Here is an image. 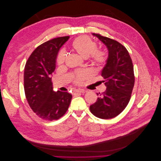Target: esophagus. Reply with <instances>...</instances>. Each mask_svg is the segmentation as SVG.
Here are the masks:
<instances>
[{
  "label": "esophagus",
  "instance_id": "34e87169",
  "mask_svg": "<svg viewBox=\"0 0 161 161\" xmlns=\"http://www.w3.org/2000/svg\"><path fill=\"white\" fill-rule=\"evenodd\" d=\"M85 92L86 91L84 89H77L74 91L75 93H85Z\"/></svg>",
  "mask_w": 161,
  "mask_h": 161
}]
</instances>
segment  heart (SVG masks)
<instances>
[{"label":"heart","instance_id":"1","mask_svg":"<svg viewBox=\"0 0 161 161\" xmlns=\"http://www.w3.org/2000/svg\"><path fill=\"white\" fill-rule=\"evenodd\" d=\"M72 48L80 56L84 58L91 56L92 62L96 64H102L107 60L106 53L97 49V43L87 36H80L76 38L72 43ZM66 59L65 52L62 51L58 56V63L62 64ZM88 75V72L85 71L80 72L76 76V81L80 82Z\"/></svg>","mask_w":161,"mask_h":161}]
</instances>
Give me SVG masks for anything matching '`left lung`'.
<instances>
[{
	"label": "left lung",
	"instance_id": "obj_1",
	"mask_svg": "<svg viewBox=\"0 0 161 161\" xmlns=\"http://www.w3.org/2000/svg\"><path fill=\"white\" fill-rule=\"evenodd\" d=\"M92 36L108 48V57L101 74L106 91L99 93L90 111L99 118L111 119L121 113L129 103L135 81L133 64L128 50L120 43L98 33Z\"/></svg>",
	"mask_w": 161,
	"mask_h": 161
}]
</instances>
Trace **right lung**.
<instances>
[{
  "label": "right lung",
  "mask_w": 161,
  "mask_h": 161,
  "mask_svg": "<svg viewBox=\"0 0 161 161\" xmlns=\"http://www.w3.org/2000/svg\"><path fill=\"white\" fill-rule=\"evenodd\" d=\"M69 36L52 39L39 46L26 62L24 90L31 109L43 119L56 120L64 115L70 104L72 95L53 91L52 72L58 53Z\"/></svg>",
  "instance_id": "right-lung-1"
}]
</instances>
